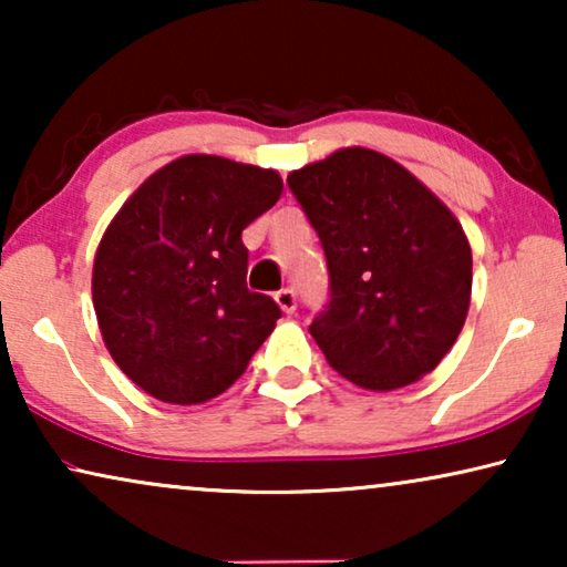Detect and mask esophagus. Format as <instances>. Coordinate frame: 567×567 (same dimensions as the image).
I'll return each mask as SVG.
<instances>
[{"mask_svg":"<svg viewBox=\"0 0 567 567\" xmlns=\"http://www.w3.org/2000/svg\"><path fill=\"white\" fill-rule=\"evenodd\" d=\"M276 305L281 307L286 315H291L293 309H297V293H293L291 289H281L276 293Z\"/></svg>","mask_w":567,"mask_h":567,"instance_id":"obj_1","label":"esophagus"}]
</instances>
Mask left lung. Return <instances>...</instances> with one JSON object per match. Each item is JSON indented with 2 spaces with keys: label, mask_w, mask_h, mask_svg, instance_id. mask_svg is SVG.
Masks as SVG:
<instances>
[{
  "label": "left lung",
  "mask_w": 567,
  "mask_h": 567,
  "mask_svg": "<svg viewBox=\"0 0 567 567\" xmlns=\"http://www.w3.org/2000/svg\"><path fill=\"white\" fill-rule=\"evenodd\" d=\"M286 183L328 258L330 305L309 332L330 367L371 392L436 369L472 293L467 235L444 200L367 146L332 152Z\"/></svg>",
  "instance_id": "8db88e82"
}]
</instances>
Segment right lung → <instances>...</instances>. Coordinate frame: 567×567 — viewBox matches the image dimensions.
<instances>
[{"label": "right lung", "mask_w": 567, "mask_h": 567, "mask_svg": "<svg viewBox=\"0 0 567 567\" xmlns=\"http://www.w3.org/2000/svg\"><path fill=\"white\" fill-rule=\"evenodd\" d=\"M276 169L185 154L107 224L92 305L113 361L169 405H200L245 374L281 309L247 289L243 229L281 198Z\"/></svg>", "instance_id": "1"}]
</instances>
